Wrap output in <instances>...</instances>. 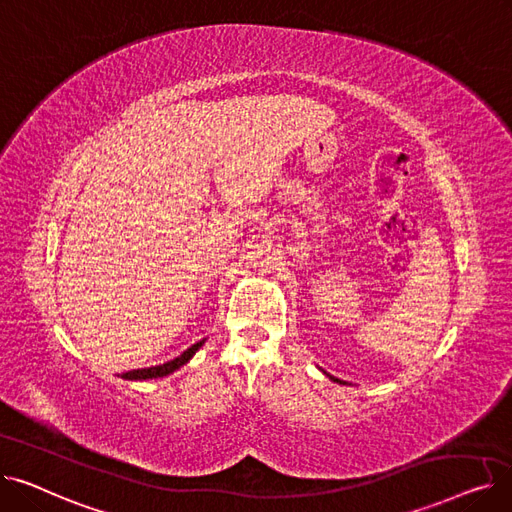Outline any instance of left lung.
I'll return each instance as SVG.
<instances>
[{"mask_svg":"<svg viewBox=\"0 0 512 512\" xmlns=\"http://www.w3.org/2000/svg\"><path fill=\"white\" fill-rule=\"evenodd\" d=\"M332 380H334V382H340V380H336V378H332Z\"/></svg>","mask_w":512,"mask_h":512,"instance_id":"left-lung-1","label":"left lung"}]
</instances>
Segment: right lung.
Segmentation results:
<instances>
[{"label": "right lung", "mask_w": 512, "mask_h": 512, "mask_svg": "<svg viewBox=\"0 0 512 512\" xmlns=\"http://www.w3.org/2000/svg\"><path fill=\"white\" fill-rule=\"evenodd\" d=\"M203 342H205V340H199V342H197V344H193L191 348H186V351H184L180 357H176V359H172V361H168V363H164V365H155V367H147V369H132V371L122 373V378H124V380L164 378V375H168V373H172V371L180 369L188 359H191V357L199 351Z\"/></svg>", "instance_id": "right-lung-1"}]
</instances>
